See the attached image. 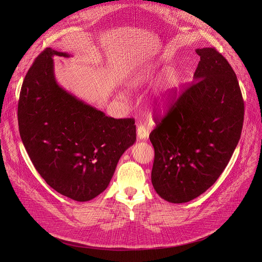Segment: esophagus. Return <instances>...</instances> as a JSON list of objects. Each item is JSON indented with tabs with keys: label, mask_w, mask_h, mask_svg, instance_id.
I'll use <instances>...</instances> for the list:
<instances>
[{
	"label": "esophagus",
	"mask_w": 262,
	"mask_h": 262,
	"mask_svg": "<svg viewBox=\"0 0 262 262\" xmlns=\"http://www.w3.org/2000/svg\"><path fill=\"white\" fill-rule=\"evenodd\" d=\"M148 129L142 125V124H140V125L138 126V128H137V137H138L139 140H145L147 139L148 137Z\"/></svg>",
	"instance_id": "obj_1"
}]
</instances>
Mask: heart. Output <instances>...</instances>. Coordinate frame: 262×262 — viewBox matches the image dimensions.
I'll use <instances>...</instances> for the list:
<instances>
[{"instance_id": "b5f03b06", "label": "heart", "mask_w": 262, "mask_h": 262, "mask_svg": "<svg viewBox=\"0 0 262 262\" xmlns=\"http://www.w3.org/2000/svg\"><path fill=\"white\" fill-rule=\"evenodd\" d=\"M148 79V74L146 71L142 70L140 72H137L132 78H129L126 81V87L129 89H136V88H140L145 85V82ZM176 87V77L174 74H169L167 76L166 82L162 86V88L155 94L152 104H150V107L153 109H164L170 101L171 94L173 90Z\"/></svg>"}]
</instances>
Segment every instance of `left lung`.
<instances>
[{"label": "left lung", "instance_id": "left-lung-1", "mask_svg": "<svg viewBox=\"0 0 262 262\" xmlns=\"http://www.w3.org/2000/svg\"><path fill=\"white\" fill-rule=\"evenodd\" d=\"M193 82L149 134L152 184L167 202L200 196L222 174L242 130L244 103L228 61L213 48L196 49Z\"/></svg>", "mask_w": 262, "mask_h": 262}]
</instances>
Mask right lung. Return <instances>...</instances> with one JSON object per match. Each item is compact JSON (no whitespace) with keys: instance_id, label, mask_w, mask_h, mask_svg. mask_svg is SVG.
Masks as SVG:
<instances>
[{"instance_id":"right-lung-1","label":"right lung","mask_w":262,"mask_h":262,"mask_svg":"<svg viewBox=\"0 0 262 262\" xmlns=\"http://www.w3.org/2000/svg\"><path fill=\"white\" fill-rule=\"evenodd\" d=\"M46 49L25 75L18 104L22 142L34 167L58 193L87 202L108 187L117 164L136 141L134 119H114L63 89Z\"/></svg>"}]
</instances>
